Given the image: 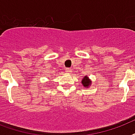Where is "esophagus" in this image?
<instances>
[{
    "instance_id": "1",
    "label": "esophagus",
    "mask_w": 135,
    "mask_h": 135,
    "mask_svg": "<svg viewBox=\"0 0 135 135\" xmlns=\"http://www.w3.org/2000/svg\"><path fill=\"white\" fill-rule=\"evenodd\" d=\"M72 72V70L70 68H67L66 69V73H70Z\"/></svg>"
}]
</instances>
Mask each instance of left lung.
Masks as SVG:
<instances>
[{
    "mask_svg": "<svg viewBox=\"0 0 135 135\" xmlns=\"http://www.w3.org/2000/svg\"><path fill=\"white\" fill-rule=\"evenodd\" d=\"M82 84L84 87H86L87 88V87H89L91 85V79L86 75V76H84L82 78Z\"/></svg>",
    "mask_w": 135,
    "mask_h": 135,
    "instance_id": "8db88e82",
    "label": "left lung"
}]
</instances>
